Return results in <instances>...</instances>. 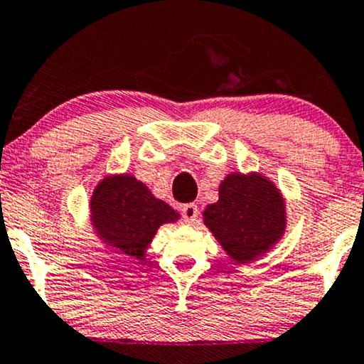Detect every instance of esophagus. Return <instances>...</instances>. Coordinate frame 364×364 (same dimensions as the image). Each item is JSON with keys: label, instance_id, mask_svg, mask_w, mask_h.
Masks as SVG:
<instances>
[{"label": "esophagus", "instance_id": "esophagus-1", "mask_svg": "<svg viewBox=\"0 0 364 364\" xmlns=\"http://www.w3.org/2000/svg\"><path fill=\"white\" fill-rule=\"evenodd\" d=\"M182 215H183V219H186V223H188V224L196 223L197 215H199V207H197L196 204L183 205L182 207Z\"/></svg>", "mask_w": 364, "mask_h": 364}]
</instances>
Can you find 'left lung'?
Listing matches in <instances>:
<instances>
[{"instance_id":"8db88e82","label":"left lung","mask_w":364,"mask_h":364,"mask_svg":"<svg viewBox=\"0 0 364 364\" xmlns=\"http://www.w3.org/2000/svg\"><path fill=\"white\" fill-rule=\"evenodd\" d=\"M204 224L237 264L257 261L286 232V199L261 172H230L219 186V200L204 210Z\"/></svg>"}]
</instances>
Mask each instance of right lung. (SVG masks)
<instances>
[{
  "label": "right lung",
  "mask_w": 364,
  "mask_h": 364,
  "mask_svg": "<svg viewBox=\"0 0 364 364\" xmlns=\"http://www.w3.org/2000/svg\"><path fill=\"white\" fill-rule=\"evenodd\" d=\"M90 224L100 242L119 256L145 261L160 225L173 224L181 214L157 199L132 173H110L90 197Z\"/></svg>",
  "instance_id": "add662e5"
}]
</instances>
